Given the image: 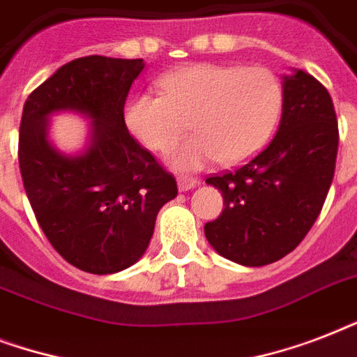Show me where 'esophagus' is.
<instances>
[{
	"label": "esophagus",
	"instance_id": "34e87169",
	"mask_svg": "<svg viewBox=\"0 0 357 357\" xmlns=\"http://www.w3.org/2000/svg\"><path fill=\"white\" fill-rule=\"evenodd\" d=\"M200 183V179L198 178H192V176H179L178 178V187L179 190H190L195 189L196 185Z\"/></svg>",
	"mask_w": 357,
	"mask_h": 357
}]
</instances>
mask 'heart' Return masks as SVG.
Segmentation results:
<instances>
[{"mask_svg":"<svg viewBox=\"0 0 357 357\" xmlns=\"http://www.w3.org/2000/svg\"><path fill=\"white\" fill-rule=\"evenodd\" d=\"M162 96L139 94L126 107L129 133L151 151L170 150L189 128L196 137L168 155L178 170L218 159L237 165L263 148L282 107V86L263 66L198 63L157 81Z\"/></svg>","mask_w":357,"mask_h":357,"instance_id":"obj_1","label":"heart"}]
</instances>
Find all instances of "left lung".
<instances>
[{
    "label": "left lung",
    "instance_id": "obj_1",
    "mask_svg": "<svg viewBox=\"0 0 357 357\" xmlns=\"http://www.w3.org/2000/svg\"><path fill=\"white\" fill-rule=\"evenodd\" d=\"M339 129L328 91L304 70L283 77L276 137L234 172L207 178L222 192V215L204 226L218 254L263 266L293 252L321 213L332 185Z\"/></svg>",
    "mask_w": 357,
    "mask_h": 357
}]
</instances>
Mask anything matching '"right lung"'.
Wrapping results in <instances>:
<instances>
[{
    "mask_svg": "<svg viewBox=\"0 0 357 357\" xmlns=\"http://www.w3.org/2000/svg\"><path fill=\"white\" fill-rule=\"evenodd\" d=\"M142 59H75L31 92L20 122L18 161L38 226L70 265L114 274L150 244L157 213L178 196L172 174L129 135L123 105ZM64 110L91 120L83 152L49 142V116Z\"/></svg>",
    "mask_w": 357,
    "mask_h": 357,
    "instance_id": "obj_1",
    "label": "right lung"
}]
</instances>
